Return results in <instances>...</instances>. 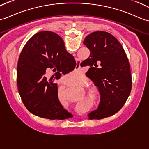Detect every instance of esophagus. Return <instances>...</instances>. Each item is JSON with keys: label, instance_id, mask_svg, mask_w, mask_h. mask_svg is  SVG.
I'll return each mask as SVG.
<instances>
[{"label": "esophagus", "instance_id": "34e87169", "mask_svg": "<svg viewBox=\"0 0 149 149\" xmlns=\"http://www.w3.org/2000/svg\"><path fill=\"white\" fill-rule=\"evenodd\" d=\"M76 64H77V65H76V68H79V67H80L81 61H79V60H76Z\"/></svg>", "mask_w": 149, "mask_h": 149}]
</instances>
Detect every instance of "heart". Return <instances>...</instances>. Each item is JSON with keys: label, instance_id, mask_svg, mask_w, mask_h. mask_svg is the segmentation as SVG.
I'll list each match as a JSON object with an SVG mask.
<instances>
[{"label": "heart", "instance_id": "b5f03b06", "mask_svg": "<svg viewBox=\"0 0 149 149\" xmlns=\"http://www.w3.org/2000/svg\"><path fill=\"white\" fill-rule=\"evenodd\" d=\"M81 77H82V75L81 74V73H79V75H78L77 78L79 79ZM86 89H87L88 94L91 96H93V97H96V96H97L98 91L97 89V88H96L94 85L88 86V87H86Z\"/></svg>", "mask_w": 149, "mask_h": 149}]
</instances>
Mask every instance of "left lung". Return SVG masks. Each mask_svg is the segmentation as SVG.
Instances as JSON below:
<instances>
[{
    "instance_id": "left-lung-1",
    "label": "left lung",
    "mask_w": 149,
    "mask_h": 149,
    "mask_svg": "<svg viewBox=\"0 0 149 149\" xmlns=\"http://www.w3.org/2000/svg\"><path fill=\"white\" fill-rule=\"evenodd\" d=\"M90 56L81 66H89L86 75L98 88L101 101L89 119H101L119 112L130 96L132 80L128 59L122 45L112 34L97 31L83 42Z\"/></svg>"
}]
</instances>
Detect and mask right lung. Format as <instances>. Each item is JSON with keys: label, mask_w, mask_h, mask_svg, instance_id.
<instances>
[{"label": "right lung", "mask_w": 149, "mask_h": 149, "mask_svg": "<svg viewBox=\"0 0 149 149\" xmlns=\"http://www.w3.org/2000/svg\"><path fill=\"white\" fill-rule=\"evenodd\" d=\"M76 65L74 56L65 49L63 40L58 34L42 31L31 37L19 55L17 67L19 94L27 110L51 120L73 117L58 100L57 84L53 82L57 75L48 80L46 72L53 69L66 74Z\"/></svg>", "instance_id": "1"}]
</instances>
